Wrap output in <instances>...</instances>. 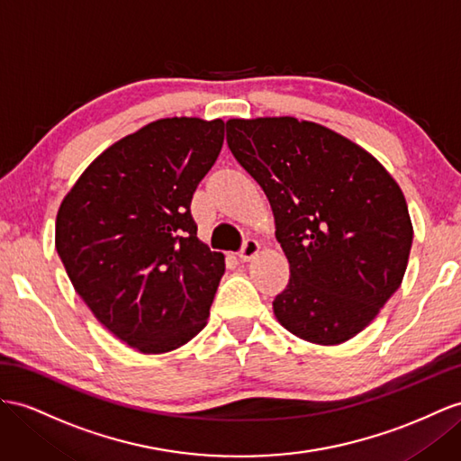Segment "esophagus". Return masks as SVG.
Instances as JSON below:
<instances>
[{
	"label": "esophagus",
	"instance_id": "obj_1",
	"mask_svg": "<svg viewBox=\"0 0 461 461\" xmlns=\"http://www.w3.org/2000/svg\"><path fill=\"white\" fill-rule=\"evenodd\" d=\"M261 251V243H258L257 240H247L245 243H243V247H241V251H240V258L243 263H247V261H251V258Z\"/></svg>",
	"mask_w": 461,
	"mask_h": 461
}]
</instances>
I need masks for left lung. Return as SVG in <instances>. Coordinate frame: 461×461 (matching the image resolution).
I'll use <instances>...</instances> for the list:
<instances>
[{
	"label": "left lung",
	"instance_id": "obj_1",
	"mask_svg": "<svg viewBox=\"0 0 461 461\" xmlns=\"http://www.w3.org/2000/svg\"><path fill=\"white\" fill-rule=\"evenodd\" d=\"M228 146L261 185L290 263L273 302L308 343L340 345L380 313L403 280L412 223L405 196L368 151L294 116L231 118Z\"/></svg>",
	"mask_w": 461,
	"mask_h": 461
}]
</instances>
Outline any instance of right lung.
<instances>
[{"label":"right lung","instance_id":"obj_1","mask_svg":"<svg viewBox=\"0 0 461 461\" xmlns=\"http://www.w3.org/2000/svg\"><path fill=\"white\" fill-rule=\"evenodd\" d=\"M223 121L161 118L118 140L62 200L56 251L109 331L144 354L203 331L223 255L196 238L191 200L216 163Z\"/></svg>","mask_w":461,"mask_h":461}]
</instances>
